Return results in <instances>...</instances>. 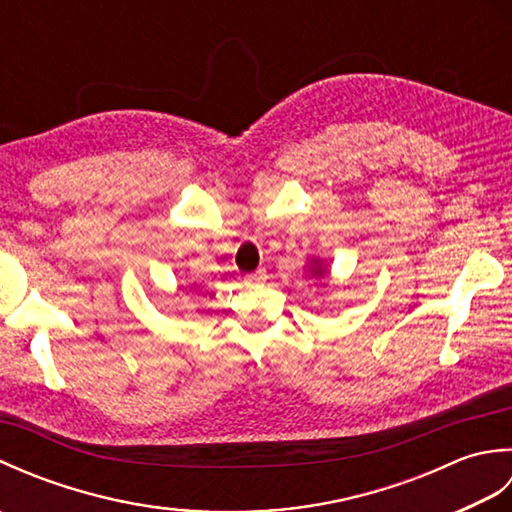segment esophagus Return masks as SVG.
Listing matches in <instances>:
<instances>
[{"label":"esophagus","mask_w":512,"mask_h":512,"mask_svg":"<svg viewBox=\"0 0 512 512\" xmlns=\"http://www.w3.org/2000/svg\"><path fill=\"white\" fill-rule=\"evenodd\" d=\"M264 281H266V268H257L250 275H246V284H250V286H259V284H264Z\"/></svg>","instance_id":"34e87169"}]
</instances>
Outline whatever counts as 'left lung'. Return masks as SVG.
Segmentation results:
<instances>
[{
	"mask_svg": "<svg viewBox=\"0 0 512 512\" xmlns=\"http://www.w3.org/2000/svg\"><path fill=\"white\" fill-rule=\"evenodd\" d=\"M312 273H314V275H321V273H323V270H319V268H314V270H312Z\"/></svg>",
	"mask_w": 512,
	"mask_h": 512,
	"instance_id": "left-lung-1",
	"label": "left lung"
}]
</instances>
